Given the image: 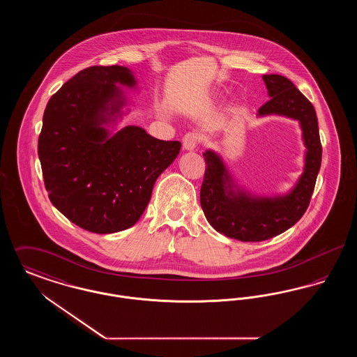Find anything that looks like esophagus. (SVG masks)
Instances as JSON below:
<instances>
[{
  "label": "esophagus",
  "mask_w": 357,
  "mask_h": 357,
  "mask_svg": "<svg viewBox=\"0 0 357 357\" xmlns=\"http://www.w3.org/2000/svg\"><path fill=\"white\" fill-rule=\"evenodd\" d=\"M198 146V134L195 132H187L183 136V150L186 151H194Z\"/></svg>",
  "instance_id": "esophagus-1"
}]
</instances>
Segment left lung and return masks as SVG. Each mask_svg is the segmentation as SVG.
Returning a JSON list of instances; mask_svg holds the SVG:
<instances>
[{"mask_svg":"<svg viewBox=\"0 0 357 357\" xmlns=\"http://www.w3.org/2000/svg\"><path fill=\"white\" fill-rule=\"evenodd\" d=\"M271 100L258 109V116L282 115L298 120L305 143V167L297 185L285 195L253 197L239 190L218 153L207 150L201 206L208 223L226 237L243 242H259L275 237L304 215L309 206L323 147L314 107L289 79L281 75L262 76Z\"/></svg>","mask_w":357,"mask_h":357,"instance_id":"8db88e82","label":"left lung"}]
</instances>
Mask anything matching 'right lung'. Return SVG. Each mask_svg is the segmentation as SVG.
Instances as JSON below:
<instances>
[{"mask_svg":"<svg viewBox=\"0 0 357 357\" xmlns=\"http://www.w3.org/2000/svg\"><path fill=\"white\" fill-rule=\"evenodd\" d=\"M116 84L135 86L126 67H89L63 85L47 104L38 158L53 206L82 229L109 234L135 225L158 176L181 150L127 126L111 135L126 104Z\"/></svg>","mask_w":357,"mask_h":357,"instance_id":"1","label":"right lung"}]
</instances>
